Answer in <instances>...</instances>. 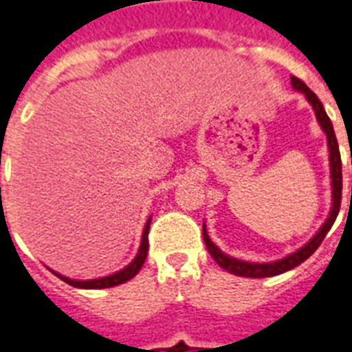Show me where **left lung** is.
I'll use <instances>...</instances> for the list:
<instances>
[{"label":"left lung","mask_w":352,"mask_h":352,"mask_svg":"<svg viewBox=\"0 0 352 352\" xmlns=\"http://www.w3.org/2000/svg\"><path fill=\"white\" fill-rule=\"evenodd\" d=\"M292 87L296 90L305 94V98L309 101L313 109H315V115H317V120L320 124V128L324 130L326 138H328V148H330V173H332V211H330V217L326 219V222L322 224V228L318 230L317 236L311 239L309 243L302 247L300 251L292 252L290 256L283 260H277V262H272V264H249V262H241V260H236L224 254V252L217 247V245L209 239L207 236V230L204 226V241H206V247L209 254L213 256V260L217 264L224 267L226 272L234 273V275H241V277H254V279H260V277H273V275H279V273H285L288 270H294L296 265H300L302 262L309 258L313 252L317 251L322 239L326 237V234L330 232L332 224L336 222V217L340 213L341 207V188H343V177H341V156H340V146H338V139H336V133H333V126L330 122V118L326 115L322 103L318 100L315 92H311L307 85L300 80L298 77H292ZM352 164V158H351ZM351 196H352V186H351ZM352 199V198H351Z\"/></svg>","instance_id":"left-lung-1"}]
</instances>
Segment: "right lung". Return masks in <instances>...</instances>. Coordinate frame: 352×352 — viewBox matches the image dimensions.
<instances>
[{"instance_id":"add662e5","label":"right lung","mask_w":352,"mask_h":352,"mask_svg":"<svg viewBox=\"0 0 352 352\" xmlns=\"http://www.w3.org/2000/svg\"><path fill=\"white\" fill-rule=\"evenodd\" d=\"M148 226H151V219L146 221L145 230H143V237H141V247H139L138 256L133 258L130 265H126L122 272L113 273V275H109V277H101V279H92V280H73L67 279L64 275H60L56 273L58 277L62 280H65L67 285H72V287L77 288H109V287H116V285H122L126 280H130L131 277H135L139 273V270L143 267L146 260V251H148Z\"/></svg>"}]
</instances>
